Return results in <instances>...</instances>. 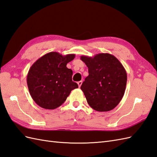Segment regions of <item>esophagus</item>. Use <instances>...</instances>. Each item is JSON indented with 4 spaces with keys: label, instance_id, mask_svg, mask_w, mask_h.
Returning a JSON list of instances; mask_svg holds the SVG:
<instances>
[{
    "label": "esophagus",
    "instance_id": "esophagus-1",
    "mask_svg": "<svg viewBox=\"0 0 157 157\" xmlns=\"http://www.w3.org/2000/svg\"><path fill=\"white\" fill-rule=\"evenodd\" d=\"M82 81H79V82H78V86L80 87H81V86H82Z\"/></svg>",
    "mask_w": 157,
    "mask_h": 157
}]
</instances>
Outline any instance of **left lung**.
Listing matches in <instances>:
<instances>
[{
	"instance_id": "left-lung-1",
	"label": "left lung",
	"mask_w": 157,
	"mask_h": 157,
	"mask_svg": "<svg viewBox=\"0 0 157 157\" xmlns=\"http://www.w3.org/2000/svg\"><path fill=\"white\" fill-rule=\"evenodd\" d=\"M89 75L81 86L89 105L98 111H109L122 99L127 84V72L113 55L101 53L94 57L82 56Z\"/></svg>"
}]
</instances>
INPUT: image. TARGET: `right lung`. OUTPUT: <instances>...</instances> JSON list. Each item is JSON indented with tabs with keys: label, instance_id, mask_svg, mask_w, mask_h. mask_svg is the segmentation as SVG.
I'll list each match as a JSON object with an SVG mask.
<instances>
[{
	"label": "right lung",
	"instance_id": "1",
	"mask_svg": "<svg viewBox=\"0 0 157 157\" xmlns=\"http://www.w3.org/2000/svg\"><path fill=\"white\" fill-rule=\"evenodd\" d=\"M75 54L62 56L52 52L42 56L32 66L27 85L32 98L40 107L54 109L62 105L71 90L78 87L72 81L73 71L66 67Z\"/></svg>",
	"mask_w": 157,
	"mask_h": 157
}]
</instances>
